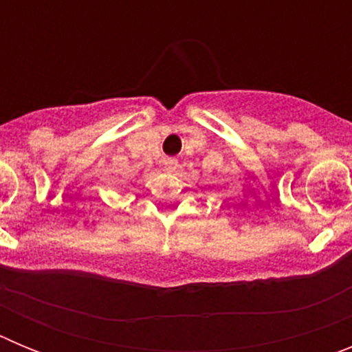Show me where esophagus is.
<instances>
[{
  "mask_svg": "<svg viewBox=\"0 0 352 352\" xmlns=\"http://www.w3.org/2000/svg\"><path fill=\"white\" fill-rule=\"evenodd\" d=\"M164 166H166L167 170H174L176 167H178V160H176V158H166Z\"/></svg>",
  "mask_w": 352,
  "mask_h": 352,
  "instance_id": "obj_1",
  "label": "esophagus"
}]
</instances>
